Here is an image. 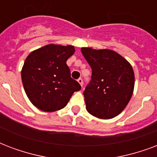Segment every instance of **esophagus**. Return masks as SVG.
Returning a JSON list of instances; mask_svg holds the SVG:
<instances>
[{"instance_id":"obj_1","label":"esophagus","mask_w":157,"mask_h":157,"mask_svg":"<svg viewBox=\"0 0 157 157\" xmlns=\"http://www.w3.org/2000/svg\"><path fill=\"white\" fill-rule=\"evenodd\" d=\"M78 83H79V84L82 87V84H83V82H82V79L81 78H79L78 79Z\"/></svg>"}]
</instances>
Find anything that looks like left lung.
I'll return each mask as SVG.
<instances>
[{
	"mask_svg": "<svg viewBox=\"0 0 157 157\" xmlns=\"http://www.w3.org/2000/svg\"><path fill=\"white\" fill-rule=\"evenodd\" d=\"M92 68L83 92L87 112L99 119H112L123 111L133 95L134 73L131 65L111 50L81 48Z\"/></svg>",
	"mask_w": 157,
	"mask_h": 157,
	"instance_id": "obj_1",
	"label": "left lung"
}]
</instances>
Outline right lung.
Here are the masks:
<instances>
[{
    "label": "right lung",
    "instance_id": "add662e5",
    "mask_svg": "<svg viewBox=\"0 0 157 157\" xmlns=\"http://www.w3.org/2000/svg\"><path fill=\"white\" fill-rule=\"evenodd\" d=\"M75 51L73 46L49 44L31 52L25 59L22 82L30 101L39 110H60L73 93L81 89L66 64Z\"/></svg>",
    "mask_w": 157,
    "mask_h": 157
}]
</instances>
